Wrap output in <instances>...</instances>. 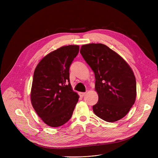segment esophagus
Listing matches in <instances>:
<instances>
[{
  "mask_svg": "<svg viewBox=\"0 0 158 158\" xmlns=\"http://www.w3.org/2000/svg\"><path fill=\"white\" fill-rule=\"evenodd\" d=\"M79 94V96H80L81 97H83L85 95L86 93H84V92H80Z\"/></svg>",
  "mask_w": 158,
  "mask_h": 158,
  "instance_id": "1",
  "label": "esophagus"
}]
</instances>
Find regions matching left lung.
I'll return each instance as SVG.
<instances>
[{"label": "left lung", "mask_w": 158, "mask_h": 158, "mask_svg": "<svg viewBox=\"0 0 158 158\" xmlns=\"http://www.w3.org/2000/svg\"><path fill=\"white\" fill-rule=\"evenodd\" d=\"M80 52L95 73L98 100L93 106L94 113L109 122L122 119L136 101L133 71L119 54L104 44L83 45Z\"/></svg>", "instance_id": "obj_1"}]
</instances>
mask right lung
Segmentation results:
<instances>
[{
  "mask_svg": "<svg viewBox=\"0 0 158 158\" xmlns=\"http://www.w3.org/2000/svg\"><path fill=\"white\" fill-rule=\"evenodd\" d=\"M79 51V45L63 46L41 60L34 72L31 101L47 126H63L71 118L79 96L73 91L69 68Z\"/></svg>",
  "mask_w": 158,
  "mask_h": 158,
  "instance_id": "right-lung-1",
  "label": "right lung"
}]
</instances>
